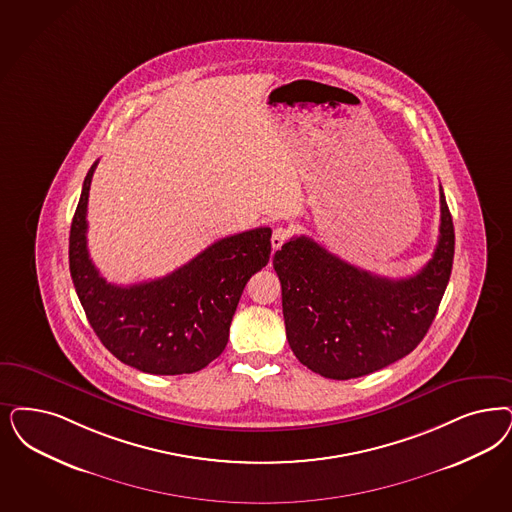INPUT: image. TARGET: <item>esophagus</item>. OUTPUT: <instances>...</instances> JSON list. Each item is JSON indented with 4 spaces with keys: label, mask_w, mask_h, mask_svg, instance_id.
<instances>
[{
    "label": "esophagus",
    "mask_w": 512,
    "mask_h": 512,
    "mask_svg": "<svg viewBox=\"0 0 512 512\" xmlns=\"http://www.w3.org/2000/svg\"><path fill=\"white\" fill-rule=\"evenodd\" d=\"M287 238H289V229L287 227H276L272 232V247L280 249Z\"/></svg>",
    "instance_id": "34e87169"
}]
</instances>
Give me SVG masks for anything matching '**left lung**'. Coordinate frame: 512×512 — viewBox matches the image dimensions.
<instances>
[{"mask_svg":"<svg viewBox=\"0 0 512 512\" xmlns=\"http://www.w3.org/2000/svg\"><path fill=\"white\" fill-rule=\"evenodd\" d=\"M454 223L441 189L439 242L414 276L389 280L350 265L312 238L274 255L285 333L302 365L331 380L380 371L412 352L437 316L454 261Z\"/></svg>","mask_w":512,"mask_h":512,"instance_id":"left-lung-1","label":"left lung"}]
</instances>
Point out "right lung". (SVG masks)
Masks as SVG:
<instances>
[{"label": "right lung", "instance_id": "1", "mask_svg": "<svg viewBox=\"0 0 512 512\" xmlns=\"http://www.w3.org/2000/svg\"><path fill=\"white\" fill-rule=\"evenodd\" d=\"M85 177L70 230V272L90 327L124 365L149 374H191L229 342L230 321L247 280L270 259L268 227L221 238L172 274L134 285L107 283L90 261Z\"/></svg>", "mask_w": 512, "mask_h": 512}]
</instances>
